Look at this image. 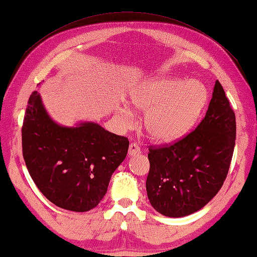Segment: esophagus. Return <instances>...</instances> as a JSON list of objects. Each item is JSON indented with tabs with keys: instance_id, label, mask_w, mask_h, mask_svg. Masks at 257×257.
<instances>
[{
	"instance_id": "obj_1",
	"label": "esophagus",
	"mask_w": 257,
	"mask_h": 257,
	"mask_svg": "<svg viewBox=\"0 0 257 257\" xmlns=\"http://www.w3.org/2000/svg\"><path fill=\"white\" fill-rule=\"evenodd\" d=\"M142 151H141V147L138 146V145L136 143H132L129 145V155H138V154H141Z\"/></svg>"
}]
</instances>
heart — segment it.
<instances>
[{"label": "heart", "mask_w": 257, "mask_h": 257, "mask_svg": "<svg viewBox=\"0 0 257 257\" xmlns=\"http://www.w3.org/2000/svg\"><path fill=\"white\" fill-rule=\"evenodd\" d=\"M133 104L146 111L144 127L148 137L172 143L185 136L202 115L209 92L202 83L179 77H155L145 81L132 93ZM124 119L133 111L124 108Z\"/></svg>", "instance_id": "obj_1"}]
</instances>
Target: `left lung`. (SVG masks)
I'll use <instances>...</instances> for the list:
<instances>
[{
	"instance_id": "obj_1",
	"label": "left lung",
	"mask_w": 257,
	"mask_h": 257,
	"mask_svg": "<svg viewBox=\"0 0 257 257\" xmlns=\"http://www.w3.org/2000/svg\"><path fill=\"white\" fill-rule=\"evenodd\" d=\"M236 116L219 81L207 113L183 138L149 146L146 190L153 208L166 217L198 211L225 182L234 154Z\"/></svg>"
}]
</instances>
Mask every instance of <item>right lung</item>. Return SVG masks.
Returning a JSON list of instances; mask_svg holds the SVG:
<instances>
[{"label":"right lung","instance_id":"right-lung-1","mask_svg":"<svg viewBox=\"0 0 257 257\" xmlns=\"http://www.w3.org/2000/svg\"><path fill=\"white\" fill-rule=\"evenodd\" d=\"M129 141L94 122L63 127L50 119L38 92L31 93L22 124V153L37 188L55 206L84 212L106 193Z\"/></svg>","mask_w":257,"mask_h":257}]
</instances>
